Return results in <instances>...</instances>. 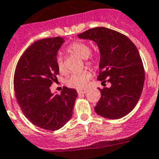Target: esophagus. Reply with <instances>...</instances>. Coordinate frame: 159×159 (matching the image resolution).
<instances>
[{"label":"esophagus","mask_w":159,"mask_h":159,"mask_svg":"<svg viewBox=\"0 0 159 159\" xmlns=\"http://www.w3.org/2000/svg\"><path fill=\"white\" fill-rule=\"evenodd\" d=\"M87 92V90H77V93H78L79 94H85Z\"/></svg>","instance_id":"esophagus-1"}]
</instances>
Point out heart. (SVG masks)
<instances>
[{"instance_id":"obj_1","label":"heart","mask_w":159,"mask_h":159,"mask_svg":"<svg viewBox=\"0 0 159 159\" xmlns=\"http://www.w3.org/2000/svg\"><path fill=\"white\" fill-rule=\"evenodd\" d=\"M69 51L77 56L80 57L83 59H86L89 57L90 54V48L87 43L82 41H75L71 43L69 47ZM57 67L60 73H66V69L65 67L63 58L61 56H58L56 59ZM91 74L89 71L84 70L79 72H75L72 74L66 80V84L68 87L75 89H84L87 87L89 80H90Z\"/></svg>"}]
</instances>
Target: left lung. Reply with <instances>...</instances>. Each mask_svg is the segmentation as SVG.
<instances>
[{"label":"left lung","instance_id":"left-lung-1","mask_svg":"<svg viewBox=\"0 0 159 159\" xmlns=\"http://www.w3.org/2000/svg\"><path fill=\"white\" fill-rule=\"evenodd\" d=\"M78 37L95 42L99 48L98 80L111 83L99 89L101 97L94 107L99 116L109 119L126 116L138 102L144 84V69L134 43L122 33L97 27L79 34Z\"/></svg>","mask_w":159,"mask_h":159}]
</instances>
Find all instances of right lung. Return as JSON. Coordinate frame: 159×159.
<instances>
[{"label":"right lung","mask_w":159,"mask_h":159,"mask_svg":"<svg viewBox=\"0 0 159 159\" xmlns=\"http://www.w3.org/2000/svg\"><path fill=\"white\" fill-rule=\"evenodd\" d=\"M65 42L62 37L39 40L21 56L16 68L14 89L21 110L35 126L56 130L72 118L77 91L64 87L53 93L51 86L57 80V54Z\"/></svg>","instance_id":"obj_1"}]
</instances>
